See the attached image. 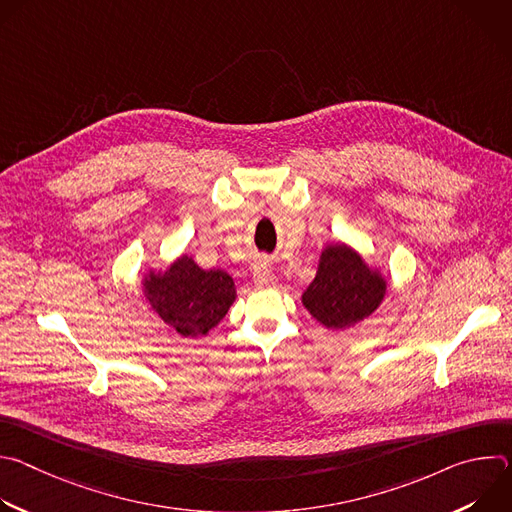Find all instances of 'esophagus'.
Returning <instances> with one entry per match:
<instances>
[{"mask_svg":"<svg viewBox=\"0 0 512 512\" xmlns=\"http://www.w3.org/2000/svg\"><path fill=\"white\" fill-rule=\"evenodd\" d=\"M253 281L257 287H271L275 283V275L269 267L267 261H259L255 265V273H253Z\"/></svg>","mask_w":512,"mask_h":512,"instance_id":"1","label":"esophagus"}]
</instances>
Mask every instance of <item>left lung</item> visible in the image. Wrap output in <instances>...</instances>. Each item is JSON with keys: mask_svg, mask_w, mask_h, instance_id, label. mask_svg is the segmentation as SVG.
I'll return each instance as SVG.
<instances>
[{"mask_svg": "<svg viewBox=\"0 0 512 512\" xmlns=\"http://www.w3.org/2000/svg\"><path fill=\"white\" fill-rule=\"evenodd\" d=\"M385 289V279L352 249L334 245L322 253L316 279L304 291L302 302L320 324L342 330L373 314Z\"/></svg>", "mask_w": 512, "mask_h": 512, "instance_id": "left-lung-1", "label": "left lung"}]
</instances>
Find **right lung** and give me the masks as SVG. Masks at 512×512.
<instances>
[{"label":"right lung","instance_id":"obj_1","mask_svg":"<svg viewBox=\"0 0 512 512\" xmlns=\"http://www.w3.org/2000/svg\"><path fill=\"white\" fill-rule=\"evenodd\" d=\"M145 294L160 318L178 334L198 336L225 318L235 302V283L229 273L204 271L184 255L164 275L150 273Z\"/></svg>","mask_w":512,"mask_h":512}]
</instances>
